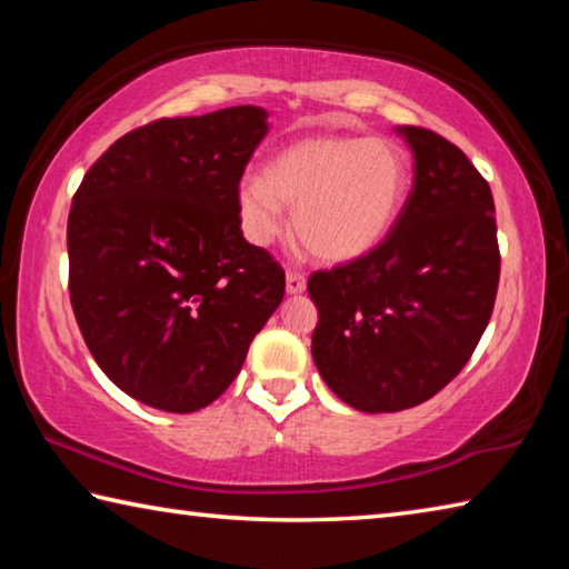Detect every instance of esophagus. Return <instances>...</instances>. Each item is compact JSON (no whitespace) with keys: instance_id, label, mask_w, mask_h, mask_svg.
Masks as SVG:
<instances>
[{"instance_id":"34e87169","label":"esophagus","mask_w":569,"mask_h":569,"mask_svg":"<svg viewBox=\"0 0 569 569\" xmlns=\"http://www.w3.org/2000/svg\"><path fill=\"white\" fill-rule=\"evenodd\" d=\"M286 288H288V293L306 291V276L301 271H288L286 273Z\"/></svg>"}]
</instances>
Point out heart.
I'll use <instances>...</instances> for the list:
<instances>
[{"instance_id": "obj_1", "label": "heart", "mask_w": 569, "mask_h": 569, "mask_svg": "<svg viewBox=\"0 0 569 569\" xmlns=\"http://www.w3.org/2000/svg\"><path fill=\"white\" fill-rule=\"evenodd\" d=\"M407 188L409 162L393 140L308 134L278 150L263 178L240 180L236 203L256 246L281 236V206H288L306 253L323 263H349L389 236Z\"/></svg>"}]
</instances>
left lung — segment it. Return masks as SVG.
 Here are the masks:
<instances>
[{
	"label": "left lung",
	"instance_id": "obj_1",
	"mask_svg": "<svg viewBox=\"0 0 569 569\" xmlns=\"http://www.w3.org/2000/svg\"><path fill=\"white\" fill-rule=\"evenodd\" d=\"M399 132L413 182L397 223L366 256L308 276L316 369L369 413L417 407L465 369L492 319L502 266L489 182L439 132Z\"/></svg>",
	"mask_w": 569,
	"mask_h": 569
}]
</instances>
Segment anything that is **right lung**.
Returning a JSON list of instances; mask_svg holds the SVG:
<instances>
[{
	"mask_svg": "<svg viewBox=\"0 0 569 569\" xmlns=\"http://www.w3.org/2000/svg\"><path fill=\"white\" fill-rule=\"evenodd\" d=\"M266 118L238 104L152 120L114 140L74 192L77 326L114 387L148 407L216 401L283 301V268L243 238L236 203Z\"/></svg>",
	"mask_w": 569,
	"mask_h": 569,
	"instance_id": "right-lung-1",
	"label": "right lung"
}]
</instances>
